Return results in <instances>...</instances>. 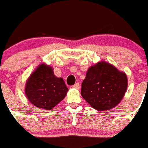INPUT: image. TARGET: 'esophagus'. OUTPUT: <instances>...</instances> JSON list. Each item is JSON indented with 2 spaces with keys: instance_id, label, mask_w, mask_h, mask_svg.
<instances>
[{
  "instance_id": "1",
  "label": "esophagus",
  "mask_w": 148,
  "mask_h": 148,
  "mask_svg": "<svg viewBox=\"0 0 148 148\" xmlns=\"http://www.w3.org/2000/svg\"><path fill=\"white\" fill-rule=\"evenodd\" d=\"M73 88L76 89H80V84H79V83H76L75 84H74L73 86Z\"/></svg>"
}]
</instances>
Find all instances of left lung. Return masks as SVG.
Returning a JSON list of instances; mask_svg holds the SVG:
<instances>
[{"label":"left lung","mask_w":148,"mask_h":148,"mask_svg":"<svg viewBox=\"0 0 148 148\" xmlns=\"http://www.w3.org/2000/svg\"><path fill=\"white\" fill-rule=\"evenodd\" d=\"M127 88L124 73L105 62L90 67L82 83L81 95L95 109L105 111L122 101Z\"/></svg>","instance_id":"1"}]
</instances>
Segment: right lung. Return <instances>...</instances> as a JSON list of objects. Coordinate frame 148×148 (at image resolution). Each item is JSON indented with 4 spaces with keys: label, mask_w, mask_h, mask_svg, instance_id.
I'll list each match as a JSON object with an SVG mask.
<instances>
[{
    "label": "right lung",
    "mask_w": 148,
    "mask_h": 148,
    "mask_svg": "<svg viewBox=\"0 0 148 148\" xmlns=\"http://www.w3.org/2000/svg\"><path fill=\"white\" fill-rule=\"evenodd\" d=\"M68 90L63 79L57 77L52 68L44 64L31 75L25 89L26 96L32 104L47 110L59 103Z\"/></svg>",
    "instance_id": "right-lung-1"
}]
</instances>
